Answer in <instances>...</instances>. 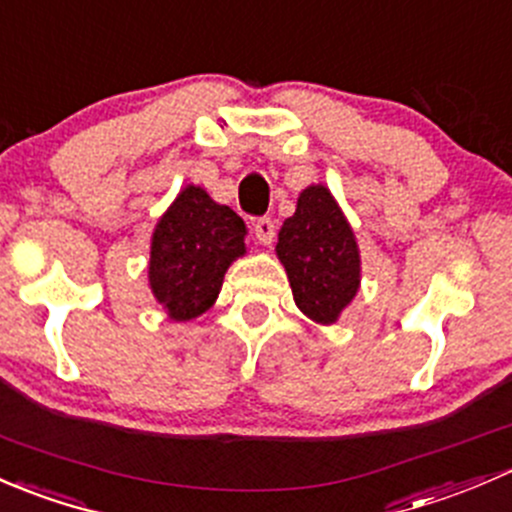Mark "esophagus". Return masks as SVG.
<instances>
[{
	"label": "esophagus",
	"mask_w": 512,
	"mask_h": 512,
	"mask_svg": "<svg viewBox=\"0 0 512 512\" xmlns=\"http://www.w3.org/2000/svg\"><path fill=\"white\" fill-rule=\"evenodd\" d=\"M254 236H256L258 244H263V246L273 244V239H276V224L266 217L256 219L254 221Z\"/></svg>",
	"instance_id": "esophagus-1"
}]
</instances>
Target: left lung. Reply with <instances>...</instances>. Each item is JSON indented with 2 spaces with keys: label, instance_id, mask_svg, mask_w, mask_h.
<instances>
[{
  "label": "left lung",
  "instance_id": "8db88e82",
  "mask_svg": "<svg viewBox=\"0 0 512 512\" xmlns=\"http://www.w3.org/2000/svg\"><path fill=\"white\" fill-rule=\"evenodd\" d=\"M276 254L295 305L315 323H335L360 288V249L328 187L300 192L295 214L278 231Z\"/></svg>",
  "mask_w": 512,
  "mask_h": 512
}]
</instances>
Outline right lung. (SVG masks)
<instances>
[{
	"instance_id": "1",
	"label": "right lung",
	"mask_w": 512,
	"mask_h": 512,
	"mask_svg": "<svg viewBox=\"0 0 512 512\" xmlns=\"http://www.w3.org/2000/svg\"><path fill=\"white\" fill-rule=\"evenodd\" d=\"M246 224L202 187H184L157 221L150 246V288L172 320L184 323L217 300L231 261L246 254Z\"/></svg>"
}]
</instances>
